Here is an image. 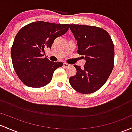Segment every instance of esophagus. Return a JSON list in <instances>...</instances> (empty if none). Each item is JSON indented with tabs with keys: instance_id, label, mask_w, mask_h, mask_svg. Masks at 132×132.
Here are the masks:
<instances>
[{
	"instance_id": "34e87169",
	"label": "esophagus",
	"mask_w": 132,
	"mask_h": 132,
	"mask_svg": "<svg viewBox=\"0 0 132 132\" xmlns=\"http://www.w3.org/2000/svg\"><path fill=\"white\" fill-rule=\"evenodd\" d=\"M69 66H70V65L68 64V63H65V62H64V63H63V67H64V68H68Z\"/></svg>"
}]
</instances>
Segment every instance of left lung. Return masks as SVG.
<instances>
[{"mask_svg": "<svg viewBox=\"0 0 132 132\" xmlns=\"http://www.w3.org/2000/svg\"><path fill=\"white\" fill-rule=\"evenodd\" d=\"M78 45L77 52L86 60L83 69L75 65L76 75L69 82L74 90L83 94H92L105 84L114 66L113 41L104 29L95 26L70 24Z\"/></svg>", "mask_w": 132, "mask_h": 132, "instance_id": "obj_1", "label": "left lung"}]
</instances>
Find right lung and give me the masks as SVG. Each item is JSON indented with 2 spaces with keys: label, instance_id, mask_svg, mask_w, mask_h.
Wrapping results in <instances>:
<instances>
[{
  "label": "right lung",
  "instance_id": "add662e5",
  "mask_svg": "<svg viewBox=\"0 0 132 132\" xmlns=\"http://www.w3.org/2000/svg\"><path fill=\"white\" fill-rule=\"evenodd\" d=\"M69 30V24L34 22L22 28L15 35L11 48L13 67L19 79L26 86L40 88L51 82L54 71L61 62L42 58L45 48H51L55 38Z\"/></svg>",
  "mask_w": 132,
  "mask_h": 132
}]
</instances>
